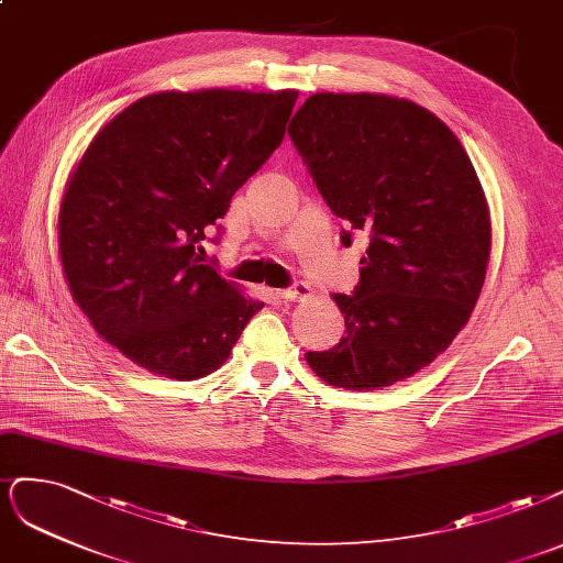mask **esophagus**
Here are the masks:
<instances>
[{"label":"esophagus","instance_id":"esophagus-1","mask_svg":"<svg viewBox=\"0 0 563 563\" xmlns=\"http://www.w3.org/2000/svg\"><path fill=\"white\" fill-rule=\"evenodd\" d=\"M309 296H312V288H309L305 282H296L294 286H288V288L279 290V298H284V300H290V302H296V300H305V298H309Z\"/></svg>","mask_w":563,"mask_h":563}]
</instances>
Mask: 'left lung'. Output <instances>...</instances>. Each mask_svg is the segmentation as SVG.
<instances>
[{"instance_id":"obj_1","label":"left lung","mask_w":563,"mask_h":563,"mask_svg":"<svg viewBox=\"0 0 563 563\" xmlns=\"http://www.w3.org/2000/svg\"><path fill=\"white\" fill-rule=\"evenodd\" d=\"M288 137L342 244L367 235L358 286L333 296L344 338L307 352L309 367L352 391L412 377L466 325L487 275L489 207L466 148L429 109L373 92L307 97Z\"/></svg>"}]
</instances>
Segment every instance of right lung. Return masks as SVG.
I'll list each match as a JSON object with an SVG mask.
<instances>
[{
    "label": "right lung",
    "instance_id": "1",
    "mask_svg": "<svg viewBox=\"0 0 563 563\" xmlns=\"http://www.w3.org/2000/svg\"><path fill=\"white\" fill-rule=\"evenodd\" d=\"M296 100L298 90L146 95L76 165L57 221L65 279L95 331L148 373H214L263 309L205 263L202 240L282 144Z\"/></svg>",
    "mask_w": 563,
    "mask_h": 563
}]
</instances>
